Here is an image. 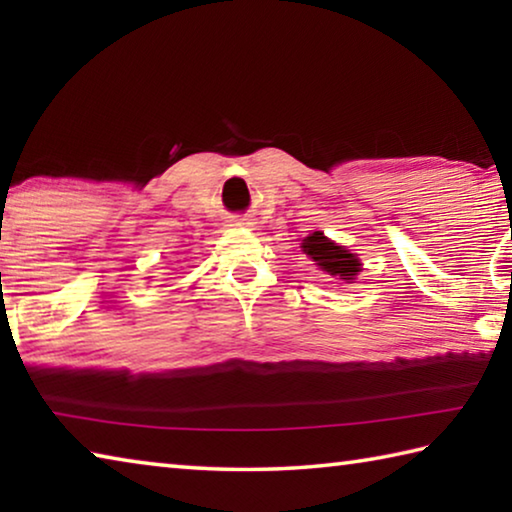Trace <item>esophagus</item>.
Here are the masks:
<instances>
[{
    "label": "esophagus",
    "mask_w": 512,
    "mask_h": 512,
    "mask_svg": "<svg viewBox=\"0 0 512 512\" xmlns=\"http://www.w3.org/2000/svg\"><path fill=\"white\" fill-rule=\"evenodd\" d=\"M235 225H253V223H250V221H246V219H239Z\"/></svg>",
    "instance_id": "34e87169"
}]
</instances>
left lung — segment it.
I'll use <instances>...</instances> for the list:
<instances>
[{"mask_svg":"<svg viewBox=\"0 0 512 512\" xmlns=\"http://www.w3.org/2000/svg\"><path fill=\"white\" fill-rule=\"evenodd\" d=\"M302 250L314 259V262L327 271L336 280L352 282L357 273L361 271L359 259L354 257L350 250L343 246H336L334 241H329L323 232H314L305 241H302Z\"/></svg>","mask_w":512,"mask_h":512,"instance_id":"obj_1","label":"left lung"}]
</instances>
